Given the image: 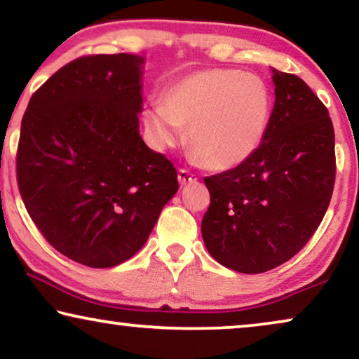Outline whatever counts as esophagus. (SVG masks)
I'll return each mask as SVG.
<instances>
[{"label":"esophagus","mask_w":359,"mask_h":359,"mask_svg":"<svg viewBox=\"0 0 359 359\" xmlns=\"http://www.w3.org/2000/svg\"><path fill=\"white\" fill-rule=\"evenodd\" d=\"M178 181H180L181 186L189 184V183H196V181H198V176L189 173L188 170H180L178 171Z\"/></svg>","instance_id":"esophagus-1"}]
</instances>
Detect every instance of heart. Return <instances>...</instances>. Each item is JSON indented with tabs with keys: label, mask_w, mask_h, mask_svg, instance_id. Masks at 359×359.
I'll list each match as a JSON object with an SVG mask.
<instances>
[{
	"label": "heart",
	"mask_w": 359,
	"mask_h": 359,
	"mask_svg": "<svg viewBox=\"0 0 359 359\" xmlns=\"http://www.w3.org/2000/svg\"><path fill=\"white\" fill-rule=\"evenodd\" d=\"M274 107L262 76L235 68H204L181 76L161 93V104L142 114L151 149L180 144L183 127L193 156L205 168L227 171L242 165L263 144Z\"/></svg>",
	"instance_id": "obj_1"
}]
</instances>
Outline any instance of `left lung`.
<instances>
[{"label": "left lung", "mask_w": 359, "mask_h": 359, "mask_svg": "<svg viewBox=\"0 0 359 359\" xmlns=\"http://www.w3.org/2000/svg\"><path fill=\"white\" fill-rule=\"evenodd\" d=\"M273 70L274 107L259 149L233 170L204 178L210 205L201 232L215 262L269 271L309 242L330 204L335 132L301 78Z\"/></svg>", "instance_id": "8db88e82"}]
</instances>
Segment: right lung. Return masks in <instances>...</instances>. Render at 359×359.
<instances>
[{
    "label": "right lung",
    "instance_id": "right-lung-1",
    "mask_svg": "<svg viewBox=\"0 0 359 359\" xmlns=\"http://www.w3.org/2000/svg\"><path fill=\"white\" fill-rule=\"evenodd\" d=\"M145 58L90 55L34 93L21 122L18 184L47 242L90 268L144 247L178 173L139 132Z\"/></svg>",
    "mask_w": 359,
    "mask_h": 359
}]
</instances>
